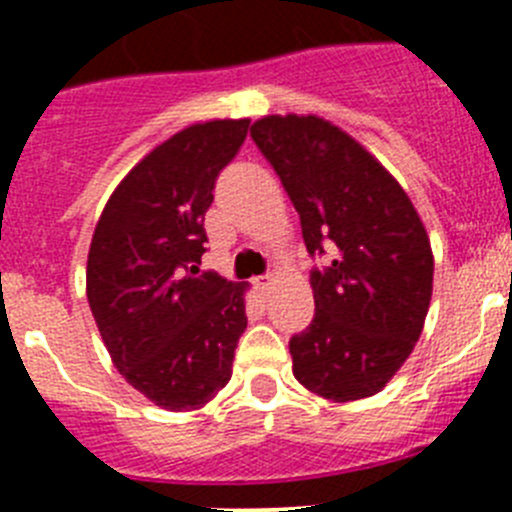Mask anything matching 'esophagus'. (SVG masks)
<instances>
[{
	"label": "esophagus",
	"mask_w": 512,
	"mask_h": 512,
	"mask_svg": "<svg viewBox=\"0 0 512 512\" xmlns=\"http://www.w3.org/2000/svg\"><path fill=\"white\" fill-rule=\"evenodd\" d=\"M271 282H274V274H266V277L256 279V289H259V292H269Z\"/></svg>",
	"instance_id": "1"
}]
</instances>
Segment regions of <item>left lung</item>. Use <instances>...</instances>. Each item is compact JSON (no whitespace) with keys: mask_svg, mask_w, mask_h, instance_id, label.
Instances as JSON below:
<instances>
[{"mask_svg":"<svg viewBox=\"0 0 512 512\" xmlns=\"http://www.w3.org/2000/svg\"><path fill=\"white\" fill-rule=\"evenodd\" d=\"M251 138L300 215L315 318L292 336V372L333 402L372 397L413 354L433 292V253L405 189L372 153L315 115H269Z\"/></svg>","mask_w":512,"mask_h":512,"instance_id":"1","label":"left lung"}]
</instances>
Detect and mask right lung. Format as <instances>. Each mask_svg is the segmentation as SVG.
<instances>
[{
    "mask_svg": "<svg viewBox=\"0 0 512 512\" xmlns=\"http://www.w3.org/2000/svg\"><path fill=\"white\" fill-rule=\"evenodd\" d=\"M251 120L189 125L153 148L104 205L87 300L117 372L158 408L197 410L228 384L246 284L200 271L217 176Z\"/></svg>",
    "mask_w": 512,
    "mask_h": 512,
    "instance_id": "1",
    "label": "right lung"
}]
</instances>
